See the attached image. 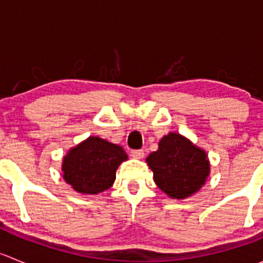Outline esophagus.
I'll return each instance as SVG.
<instances>
[{"label": "esophagus", "mask_w": 263, "mask_h": 263, "mask_svg": "<svg viewBox=\"0 0 263 263\" xmlns=\"http://www.w3.org/2000/svg\"><path fill=\"white\" fill-rule=\"evenodd\" d=\"M144 155H145L144 150H132L131 151V156L135 159H142L144 158Z\"/></svg>", "instance_id": "1"}]
</instances>
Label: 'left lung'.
<instances>
[{"label":"left lung","instance_id":"left-lung-1","mask_svg":"<svg viewBox=\"0 0 263 263\" xmlns=\"http://www.w3.org/2000/svg\"><path fill=\"white\" fill-rule=\"evenodd\" d=\"M154 182L173 200H184L201 190L210 176L208 153L177 132L159 141L158 150L146 158Z\"/></svg>","mask_w":263,"mask_h":263}]
</instances>
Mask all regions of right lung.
<instances>
[{
    "mask_svg": "<svg viewBox=\"0 0 263 263\" xmlns=\"http://www.w3.org/2000/svg\"><path fill=\"white\" fill-rule=\"evenodd\" d=\"M127 159L119 145L89 136L63 156L62 177L76 192L98 195L112 187L117 169Z\"/></svg>",
    "mask_w": 263,
    "mask_h": 263,
    "instance_id": "add662e5",
    "label": "right lung"
}]
</instances>
